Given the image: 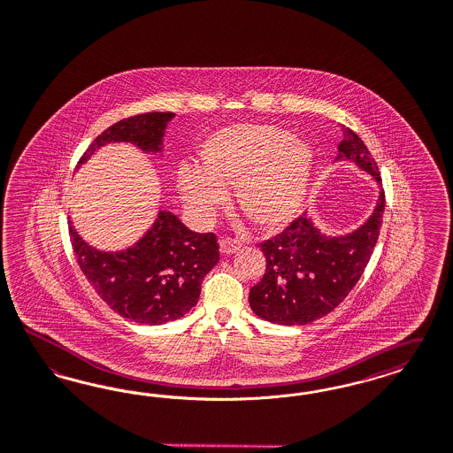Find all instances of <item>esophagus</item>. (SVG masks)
Here are the masks:
<instances>
[{"label":"esophagus","mask_w":453,"mask_h":453,"mask_svg":"<svg viewBox=\"0 0 453 453\" xmlns=\"http://www.w3.org/2000/svg\"><path fill=\"white\" fill-rule=\"evenodd\" d=\"M219 246H220V252L222 254H226V256H229V254H234L241 248V244L235 241V239H231V237H222L220 241H219Z\"/></svg>","instance_id":"esophagus-1"}]
</instances>
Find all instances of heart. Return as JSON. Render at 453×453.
I'll use <instances>...</instances> for the list:
<instances>
[{
	"mask_svg": "<svg viewBox=\"0 0 453 453\" xmlns=\"http://www.w3.org/2000/svg\"><path fill=\"white\" fill-rule=\"evenodd\" d=\"M312 169L311 149L273 124L220 128L199 147V171L179 169V190L199 216H211L235 186L239 212L263 233H278L301 211Z\"/></svg>",
	"mask_w": 453,
	"mask_h": 453,
	"instance_id": "heart-1",
	"label": "heart"
}]
</instances>
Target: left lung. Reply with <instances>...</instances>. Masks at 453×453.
Segmentation results:
<instances>
[{
  "mask_svg": "<svg viewBox=\"0 0 453 453\" xmlns=\"http://www.w3.org/2000/svg\"><path fill=\"white\" fill-rule=\"evenodd\" d=\"M336 158H349L381 175L365 142L344 127ZM385 211V190L370 219L351 234H321L306 214L259 246L265 256L263 280L252 286L250 304L259 318L278 325H308L333 311L358 282L373 254Z\"/></svg>",
  "mask_w": 453,
  "mask_h": 453,
  "instance_id": "1",
  "label": "left lung"
}]
</instances>
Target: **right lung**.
I'll return each instance as SVG.
<instances>
[{
    "instance_id": "obj_1",
    "label": "right lung",
    "mask_w": 453,
    "mask_h": 453,
    "mask_svg": "<svg viewBox=\"0 0 453 453\" xmlns=\"http://www.w3.org/2000/svg\"><path fill=\"white\" fill-rule=\"evenodd\" d=\"M172 117V111H149L110 125L88 145L79 164L107 142H132L143 150H158ZM70 241L96 295L125 319L142 325H164L190 311L201 296L203 276L220 256L214 233H192L167 211H160L154 227L124 252L90 248L72 222Z\"/></svg>"
}]
</instances>
